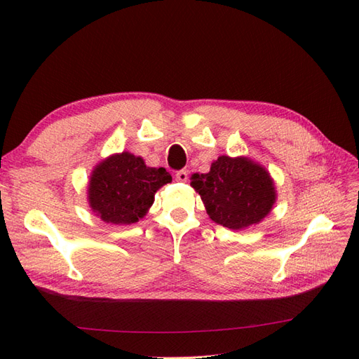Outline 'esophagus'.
I'll use <instances>...</instances> for the list:
<instances>
[{
	"instance_id": "1",
	"label": "esophagus",
	"mask_w": 359,
	"mask_h": 359,
	"mask_svg": "<svg viewBox=\"0 0 359 359\" xmlns=\"http://www.w3.org/2000/svg\"><path fill=\"white\" fill-rule=\"evenodd\" d=\"M175 178H177V181H180V182H186L189 178V173H187V170H178L177 175H175Z\"/></svg>"
}]
</instances>
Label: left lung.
<instances>
[{"label": "left lung", "mask_w": 359, "mask_h": 359, "mask_svg": "<svg viewBox=\"0 0 359 359\" xmlns=\"http://www.w3.org/2000/svg\"><path fill=\"white\" fill-rule=\"evenodd\" d=\"M190 186L213 222L230 230L248 229L271 213L277 199L269 172L248 156H217L207 173H194Z\"/></svg>", "instance_id": "1"}]
</instances>
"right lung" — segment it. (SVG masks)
<instances>
[{"mask_svg":"<svg viewBox=\"0 0 359 359\" xmlns=\"http://www.w3.org/2000/svg\"><path fill=\"white\" fill-rule=\"evenodd\" d=\"M172 181L164 168H149L142 156L112 154L94 165L88 182V204L103 222L129 225L146 216L156 190Z\"/></svg>","mask_w":359,"mask_h":359,"instance_id":"obj_1","label":"right lung"}]
</instances>
